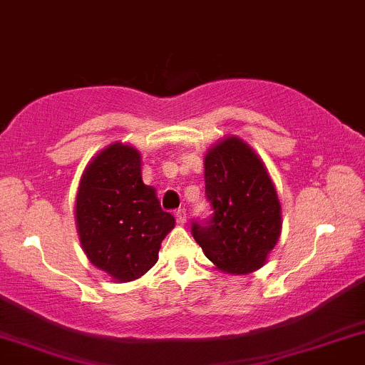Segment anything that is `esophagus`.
Segmentation results:
<instances>
[{
    "instance_id": "34e87169",
    "label": "esophagus",
    "mask_w": 365,
    "mask_h": 365,
    "mask_svg": "<svg viewBox=\"0 0 365 365\" xmlns=\"http://www.w3.org/2000/svg\"><path fill=\"white\" fill-rule=\"evenodd\" d=\"M176 222H178L180 225H185L187 223V211L185 210L176 211Z\"/></svg>"
}]
</instances>
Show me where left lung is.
<instances>
[{
    "mask_svg": "<svg viewBox=\"0 0 365 365\" xmlns=\"http://www.w3.org/2000/svg\"><path fill=\"white\" fill-rule=\"evenodd\" d=\"M204 183L213 216L192 225L195 242L216 270L253 274L282 232V207L265 163L250 143L230 135L204 155Z\"/></svg>",
    "mask_w": 365,
    "mask_h": 365,
    "instance_id": "1",
    "label": "left lung"
}]
</instances>
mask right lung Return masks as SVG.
<instances>
[{
  "mask_svg": "<svg viewBox=\"0 0 365 365\" xmlns=\"http://www.w3.org/2000/svg\"><path fill=\"white\" fill-rule=\"evenodd\" d=\"M76 227L91 265L115 282H131L158 263L175 228L155 189L142 180V154L114 142L86 164L76 194Z\"/></svg>",
  "mask_w": 365,
  "mask_h": 365,
  "instance_id": "obj_1",
  "label": "right lung"
}]
</instances>
